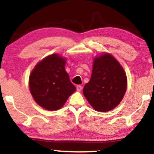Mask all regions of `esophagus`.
<instances>
[{
	"instance_id": "34e87169",
	"label": "esophagus",
	"mask_w": 154,
	"mask_h": 154,
	"mask_svg": "<svg viewBox=\"0 0 154 154\" xmlns=\"http://www.w3.org/2000/svg\"><path fill=\"white\" fill-rule=\"evenodd\" d=\"M82 86H81V85H77V91H82Z\"/></svg>"
}]
</instances>
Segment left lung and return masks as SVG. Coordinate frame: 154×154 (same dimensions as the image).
I'll return each instance as SVG.
<instances>
[{
  "instance_id": "1",
  "label": "left lung",
  "mask_w": 154,
  "mask_h": 154,
  "mask_svg": "<svg viewBox=\"0 0 154 154\" xmlns=\"http://www.w3.org/2000/svg\"><path fill=\"white\" fill-rule=\"evenodd\" d=\"M126 90V74L119 63L109 54L95 58L91 79L82 91L93 109L111 110L119 105Z\"/></svg>"
}]
</instances>
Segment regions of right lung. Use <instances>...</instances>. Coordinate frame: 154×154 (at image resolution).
<instances>
[{"label": "right lung", "mask_w": 154, "mask_h": 154, "mask_svg": "<svg viewBox=\"0 0 154 154\" xmlns=\"http://www.w3.org/2000/svg\"><path fill=\"white\" fill-rule=\"evenodd\" d=\"M66 60L52 54L40 61L31 72L29 86L38 105L50 111L58 110L76 91L65 71Z\"/></svg>", "instance_id": "add662e5"}]
</instances>
